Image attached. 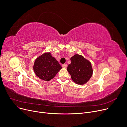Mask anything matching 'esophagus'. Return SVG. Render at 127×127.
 <instances>
[{
  "label": "esophagus",
  "instance_id": "1",
  "mask_svg": "<svg viewBox=\"0 0 127 127\" xmlns=\"http://www.w3.org/2000/svg\"><path fill=\"white\" fill-rule=\"evenodd\" d=\"M62 67L63 68H67V64H62Z\"/></svg>",
  "mask_w": 127,
  "mask_h": 127
}]
</instances>
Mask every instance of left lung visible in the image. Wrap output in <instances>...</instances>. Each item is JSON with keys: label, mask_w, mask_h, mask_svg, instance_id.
Segmentation results:
<instances>
[{"label": "left lung", "mask_w": 127, "mask_h": 127, "mask_svg": "<svg viewBox=\"0 0 127 127\" xmlns=\"http://www.w3.org/2000/svg\"><path fill=\"white\" fill-rule=\"evenodd\" d=\"M71 63L68 65L67 71L76 84L83 85L87 82L93 75L91 62L83 56L76 54L70 58Z\"/></svg>", "instance_id": "1"}]
</instances>
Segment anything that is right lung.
<instances>
[{
    "mask_svg": "<svg viewBox=\"0 0 127 127\" xmlns=\"http://www.w3.org/2000/svg\"><path fill=\"white\" fill-rule=\"evenodd\" d=\"M62 68L61 66L50 52L44 53L34 62L33 69L35 75L43 80L48 81L53 79Z\"/></svg>",
    "mask_w": 127,
    "mask_h": 127,
    "instance_id": "right-lung-1",
    "label": "right lung"
}]
</instances>
